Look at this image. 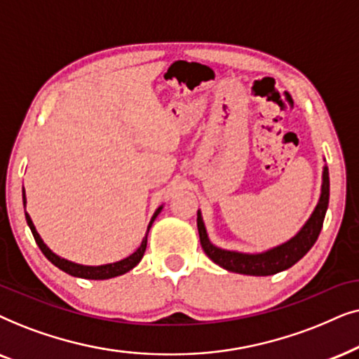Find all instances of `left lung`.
<instances>
[{"label": "left lung", "instance_id": "left-lung-1", "mask_svg": "<svg viewBox=\"0 0 359 359\" xmlns=\"http://www.w3.org/2000/svg\"><path fill=\"white\" fill-rule=\"evenodd\" d=\"M330 198V177L328 167L323 165L322 172V187H320V197L315 205L312 215H310L304 226L299 229L290 240L280 243L269 250L261 252H241L233 250H223L215 246L210 241L207 228H205L202 212H197V228L200 235V245H202L205 255L223 269L229 272L246 276H272L292 267L295 262L310 251L315 245L317 238L322 231L325 213L328 208Z\"/></svg>", "mask_w": 359, "mask_h": 359}]
</instances>
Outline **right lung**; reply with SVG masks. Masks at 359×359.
<instances>
[{
    "label": "right lung",
    "mask_w": 359,
    "mask_h": 359,
    "mask_svg": "<svg viewBox=\"0 0 359 359\" xmlns=\"http://www.w3.org/2000/svg\"><path fill=\"white\" fill-rule=\"evenodd\" d=\"M22 205H24V208H26V192H24V187H22ZM162 207H164V205H161V207L154 212V215H152L151 222H149V224H147L146 235L141 241V246L137 248L133 255L124 257V259H121V261L109 262V264H102V266H85V264H76V262H72L69 259H64V257L55 255V252L52 251L44 241H42V238L39 233H37L34 223H32V219L27 212H26V222H27V226L31 228L32 236H34V240L37 243V246H39V250L42 251V255H44L47 259L52 262V264L59 267L60 271L67 272V274H70L74 277H80V279L104 280V279H111V277L126 274V272H130L133 267H136L137 264H140V261L142 259V256H144V251L147 246V235H149V229L152 226V223H154V219L157 218V215L161 213Z\"/></svg>",
    "instance_id": "obj_1"
}]
</instances>
